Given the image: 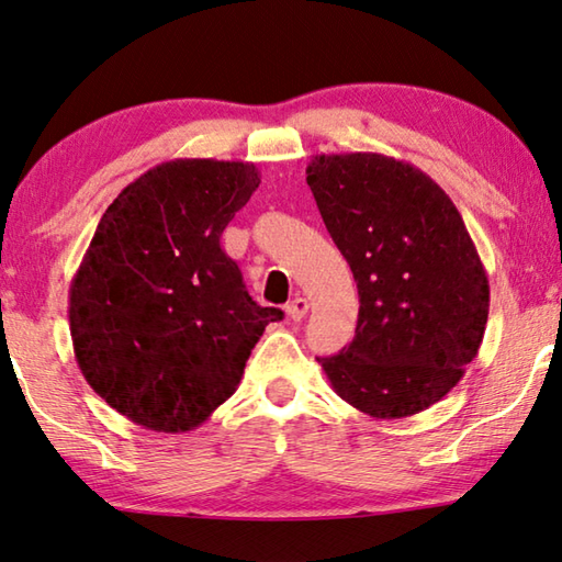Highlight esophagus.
Listing matches in <instances>:
<instances>
[{"mask_svg": "<svg viewBox=\"0 0 562 562\" xmlns=\"http://www.w3.org/2000/svg\"><path fill=\"white\" fill-rule=\"evenodd\" d=\"M286 313H289L291 321H301V318L308 313V299L296 296V299H293V301L289 303V306H286Z\"/></svg>", "mask_w": 562, "mask_h": 562, "instance_id": "obj_1", "label": "esophagus"}]
</instances>
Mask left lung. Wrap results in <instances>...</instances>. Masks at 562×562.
Segmentation results:
<instances>
[{"label":"left lung","mask_w":562,"mask_h":562,"mask_svg":"<svg viewBox=\"0 0 562 562\" xmlns=\"http://www.w3.org/2000/svg\"><path fill=\"white\" fill-rule=\"evenodd\" d=\"M306 175L360 296L356 338L316 360L366 415H417L484 340L488 279L464 220L429 175L380 153L316 155Z\"/></svg>","instance_id":"1"}]
</instances>
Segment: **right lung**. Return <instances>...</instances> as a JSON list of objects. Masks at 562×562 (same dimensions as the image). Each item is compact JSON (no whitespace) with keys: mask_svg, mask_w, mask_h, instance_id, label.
Masks as SVG:
<instances>
[{"mask_svg":"<svg viewBox=\"0 0 562 562\" xmlns=\"http://www.w3.org/2000/svg\"><path fill=\"white\" fill-rule=\"evenodd\" d=\"M251 162L170 160L137 177L98 222L68 291L83 378L153 431H190L234 395L263 328L220 236L259 187Z\"/></svg>","mask_w":562,"mask_h":562,"instance_id":"add662e5","label":"right lung"}]
</instances>
